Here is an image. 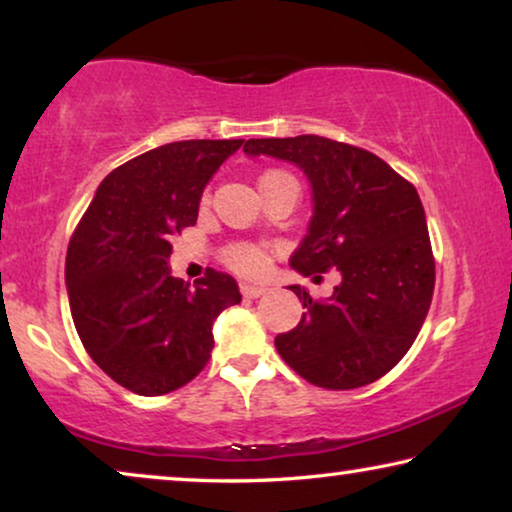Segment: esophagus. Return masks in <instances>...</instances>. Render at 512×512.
<instances>
[{
  "label": "esophagus",
  "instance_id": "34e87169",
  "mask_svg": "<svg viewBox=\"0 0 512 512\" xmlns=\"http://www.w3.org/2000/svg\"><path fill=\"white\" fill-rule=\"evenodd\" d=\"M240 291L244 298H261L268 289H265V286H258V284H240Z\"/></svg>",
  "mask_w": 512,
  "mask_h": 512
}]
</instances>
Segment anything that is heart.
I'll list each match as a JSON object with an SVG mask.
<instances>
[{
  "label": "heart",
  "instance_id": "1",
  "mask_svg": "<svg viewBox=\"0 0 512 512\" xmlns=\"http://www.w3.org/2000/svg\"><path fill=\"white\" fill-rule=\"evenodd\" d=\"M277 177H289V174L265 172L261 181ZM261 181H258V184H261ZM223 263H226L228 268H233L235 272H240V275H258V272L265 268V254L261 247H256V244H230V247L223 249Z\"/></svg>",
  "mask_w": 512,
  "mask_h": 512
}]
</instances>
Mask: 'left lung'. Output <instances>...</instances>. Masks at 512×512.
I'll return each mask as SVG.
<instances>
[{"instance_id": "1", "label": "left lung", "mask_w": 512, "mask_h": 512, "mask_svg": "<svg viewBox=\"0 0 512 512\" xmlns=\"http://www.w3.org/2000/svg\"><path fill=\"white\" fill-rule=\"evenodd\" d=\"M244 153L305 172L312 219L289 263L305 277L331 268L342 277L326 300L289 286L305 312L275 338L279 356L324 389L380 380L415 342L436 282L415 186L375 153L317 135L249 139Z\"/></svg>"}]
</instances>
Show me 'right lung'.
<instances>
[{"instance_id": "right-lung-1", "label": "right lung", "mask_w": 512, "mask_h": 512, "mask_svg": "<svg viewBox=\"0 0 512 512\" xmlns=\"http://www.w3.org/2000/svg\"><path fill=\"white\" fill-rule=\"evenodd\" d=\"M244 139L172 142L116 167L97 188L67 249L76 333L97 366L139 396L191 382L214 347V319L242 300L209 268L198 284L172 277L170 237L198 221L214 172Z\"/></svg>"}]
</instances>
